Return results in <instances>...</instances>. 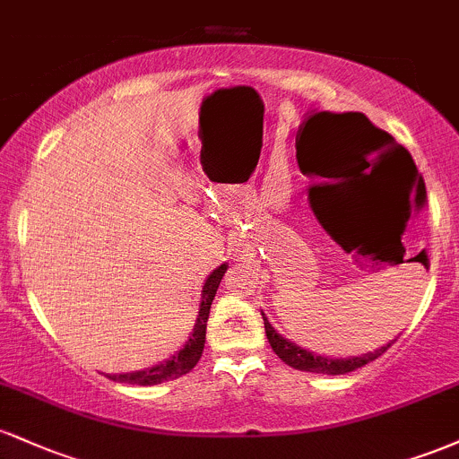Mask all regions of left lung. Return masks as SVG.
Returning a JSON list of instances; mask_svg holds the SVG:
<instances>
[{
    "label": "left lung",
    "mask_w": 459,
    "mask_h": 459,
    "mask_svg": "<svg viewBox=\"0 0 459 459\" xmlns=\"http://www.w3.org/2000/svg\"><path fill=\"white\" fill-rule=\"evenodd\" d=\"M362 123H365L367 127L373 129V125L368 123V118H365V116H362ZM376 129H373V131H376ZM376 134L377 135H371V138H368V135H367V138H365V135H362V140H358V151H360L362 155H368V152L380 151V149H384V146H388V155L393 157V161H397L399 166L410 168V172H412V175H416V166H414L412 155H410V152L405 151L402 144H397L393 135H388L386 131L380 129V131H376ZM391 157H388V160H391ZM362 161H365V160H362ZM367 168H368V163H367ZM371 175H373V170H371ZM263 321H265L267 341H270L272 350L276 351V356L281 358L284 365H289V367H293V368H299V371L324 373V376H343V373L356 371V368L365 367L371 360H376V358H380L384 351H386L388 347H391L394 341H397V339H393L391 343L382 345L380 350L368 351V354H362V356L328 358V356H317V354H313V351L302 350V347H298L296 343H291V341H289V339H284L282 334H278V330H273V325L270 324V321H267V317H263Z\"/></svg>",
    "instance_id": "8db88e82"
}]
</instances>
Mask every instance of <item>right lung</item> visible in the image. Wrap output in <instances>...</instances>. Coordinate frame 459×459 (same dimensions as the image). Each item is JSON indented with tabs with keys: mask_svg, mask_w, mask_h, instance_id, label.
<instances>
[{
	"mask_svg": "<svg viewBox=\"0 0 459 459\" xmlns=\"http://www.w3.org/2000/svg\"><path fill=\"white\" fill-rule=\"evenodd\" d=\"M226 263L209 273V278L204 281L203 287V298H200V310L196 324H194V332L189 334L187 343L183 345V350H178L175 356H170L168 360L160 362V365L144 368V371H134V373H120V376H108L114 382H125V384H138V386H152V384H161L168 380H177V377L186 376L196 367L204 350V334H207V319L209 310H212V302L218 291L222 276L226 273Z\"/></svg>",
	"mask_w": 459,
	"mask_h": 459,
	"instance_id": "add662e5",
	"label": "right lung"
}]
</instances>
